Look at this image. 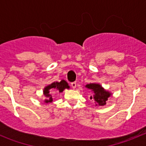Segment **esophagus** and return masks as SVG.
<instances>
[{"mask_svg": "<svg viewBox=\"0 0 146 146\" xmlns=\"http://www.w3.org/2000/svg\"><path fill=\"white\" fill-rule=\"evenodd\" d=\"M71 86H72V87L74 89L76 88V86H77V84H76V82H72L71 83Z\"/></svg>", "mask_w": 146, "mask_h": 146, "instance_id": "34e87169", "label": "esophagus"}]
</instances>
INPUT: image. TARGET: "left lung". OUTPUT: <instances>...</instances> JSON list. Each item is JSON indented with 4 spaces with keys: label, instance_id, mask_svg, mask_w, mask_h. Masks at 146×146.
Masks as SVG:
<instances>
[{
    "label": "left lung",
    "instance_id": "left-lung-1",
    "mask_svg": "<svg viewBox=\"0 0 146 146\" xmlns=\"http://www.w3.org/2000/svg\"><path fill=\"white\" fill-rule=\"evenodd\" d=\"M85 87L93 91L94 95L91 96L90 99H94L95 101V105L98 107H103L106 104L108 98L111 96L112 94L107 91L99 83H89Z\"/></svg>",
    "mask_w": 146,
    "mask_h": 146
}]
</instances>
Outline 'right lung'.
Instances as JSON below:
<instances>
[{"mask_svg":"<svg viewBox=\"0 0 146 146\" xmlns=\"http://www.w3.org/2000/svg\"><path fill=\"white\" fill-rule=\"evenodd\" d=\"M69 88L70 87H69V84L64 80H62L60 82H54L51 84L48 85L46 87H44L43 90V94L45 97H46V99H44V102L46 103V104H48V103L52 102V101H53L52 95L50 93V90L57 91H59V93H62L66 88L69 89Z\"/></svg>","mask_w":146,"mask_h":146,"instance_id":"add662e5","label":"right lung"}]
</instances>
